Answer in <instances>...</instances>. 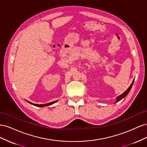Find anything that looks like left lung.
<instances>
[{
    "label": "left lung",
    "instance_id": "left-lung-1",
    "mask_svg": "<svg viewBox=\"0 0 147 147\" xmlns=\"http://www.w3.org/2000/svg\"><path fill=\"white\" fill-rule=\"evenodd\" d=\"M134 80L132 81L131 84L129 86V88L127 89V90H126V91H124L122 94L119 95V96H118V97H117L116 101H115V103H117V102H119V100H121V99H123V98H124V97H125L127 95V94H128L129 92V91H130V90H131V88H132V85H133V83H134Z\"/></svg>",
    "mask_w": 147,
    "mask_h": 147
}]
</instances>
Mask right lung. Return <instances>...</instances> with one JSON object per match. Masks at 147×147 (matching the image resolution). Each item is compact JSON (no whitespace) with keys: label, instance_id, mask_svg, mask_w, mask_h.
Returning a JSON list of instances; mask_svg holds the SVG:
<instances>
[{"label":"right lung","instance_id":"obj_1","mask_svg":"<svg viewBox=\"0 0 147 147\" xmlns=\"http://www.w3.org/2000/svg\"><path fill=\"white\" fill-rule=\"evenodd\" d=\"M26 101L28 102L30 104H32V105H34V106H36V107H43L51 105H52V104H53L56 103V102H57V100H56V101H53V102H49V103H47V104H37L32 103V102H29V101H28V100H26Z\"/></svg>","mask_w":147,"mask_h":147}]
</instances>
